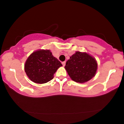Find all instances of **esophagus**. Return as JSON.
<instances>
[{"label":"esophagus","mask_w":124,"mask_h":124,"mask_svg":"<svg viewBox=\"0 0 124 124\" xmlns=\"http://www.w3.org/2000/svg\"><path fill=\"white\" fill-rule=\"evenodd\" d=\"M62 65L63 66H64L65 65H66V61H64V62H62Z\"/></svg>","instance_id":"1"}]
</instances>
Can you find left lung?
I'll return each instance as SVG.
<instances>
[{
  "instance_id": "8db88e82",
  "label": "left lung",
  "mask_w": 124,
  "mask_h": 124,
  "mask_svg": "<svg viewBox=\"0 0 124 124\" xmlns=\"http://www.w3.org/2000/svg\"><path fill=\"white\" fill-rule=\"evenodd\" d=\"M64 68L73 80L83 83L95 76L97 63L89 54L77 51L67 61Z\"/></svg>"
}]
</instances>
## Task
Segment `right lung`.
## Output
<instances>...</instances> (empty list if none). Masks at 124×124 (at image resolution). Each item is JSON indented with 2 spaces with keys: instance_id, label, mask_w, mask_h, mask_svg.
I'll use <instances>...</instances> for the list:
<instances>
[{
  "instance_id": "add662e5",
  "label": "right lung",
  "mask_w": 124,
  "mask_h": 124,
  "mask_svg": "<svg viewBox=\"0 0 124 124\" xmlns=\"http://www.w3.org/2000/svg\"><path fill=\"white\" fill-rule=\"evenodd\" d=\"M61 66V63L54 57L49 50H41L29 56L25 63L24 70L33 82L44 84L54 78V74Z\"/></svg>"
}]
</instances>
